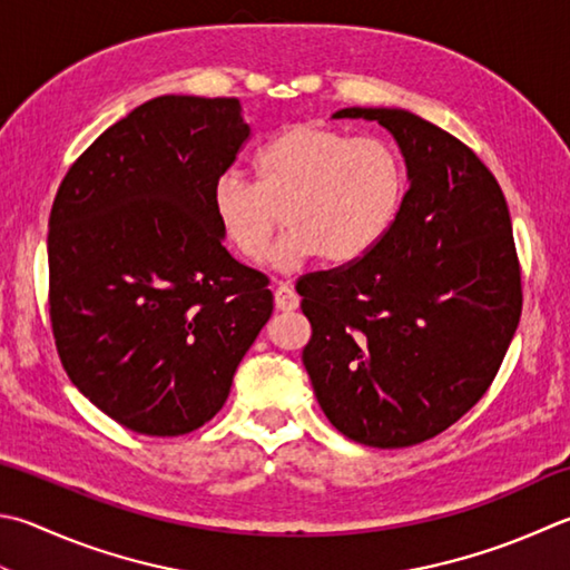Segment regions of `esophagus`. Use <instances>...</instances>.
<instances>
[{"mask_svg":"<svg viewBox=\"0 0 570 570\" xmlns=\"http://www.w3.org/2000/svg\"><path fill=\"white\" fill-rule=\"evenodd\" d=\"M275 307L281 309V313H289V309H297L299 307V297L293 289L289 283H281L275 287Z\"/></svg>","mask_w":570,"mask_h":570,"instance_id":"34e87169","label":"esophagus"}]
</instances>
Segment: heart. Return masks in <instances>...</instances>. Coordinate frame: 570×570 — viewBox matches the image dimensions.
<instances>
[{
    "mask_svg": "<svg viewBox=\"0 0 570 570\" xmlns=\"http://www.w3.org/2000/svg\"><path fill=\"white\" fill-rule=\"evenodd\" d=\"M253 168L255 184L233 170L213 184V216L238 255L263 263L285 210L289 230L273 250V265L283 273L315 255L337 265L367 255L404 193L392 146L317 124L285 128L257 151Z\"/></svg>",
    "mask_w": 570,
    "mask_h": 570,
    "instance_id": "obj_1",
    "label": "heart"
}]
</instances>
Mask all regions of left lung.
Returning a JSON list of instances; mask_svg holds the SVG:
<instances>
[{
  "label": "left lung",
  "instance_id": "1",
  "mask_svg": "<svg viewBox=\"0 0 570 570\" xmlns=\"http://www.w3.org/2000/svg\"><path fill=\"white\" fill-rule=\"evenodd\" d=\"M332 118L386 128L410 190L367 255L297 283L313 325L303 364L337 432L364 446H412L484 396L517 332L509 206L476 154L422 116L350 106Z\"/></svg>",
  "mask_w": 570,
  "mask_h": 570
}]
</instances>
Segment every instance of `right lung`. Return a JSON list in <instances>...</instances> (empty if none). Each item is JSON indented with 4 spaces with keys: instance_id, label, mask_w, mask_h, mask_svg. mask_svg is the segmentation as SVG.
Wrapping results in <instances>:
<instances>
[{
    "instance_id": "right-lung-1",
    "label": "right lung",
    "mask_w": 570,
    "mask_h": 570,
    "mask_svg": "<svg viewBox=\"0 0 570 570\" xmlns=\"http://www.w3.org/2000/svg\"><path fill=\"white\" fill-rule=\"evenodd\" d=\"M250 126L238 99L158 96L96 138L49 216V315L63 370L118 424L210 422L273 315L267 277L223 248L213 184Z\"/></svg>"
}]
</instances>
